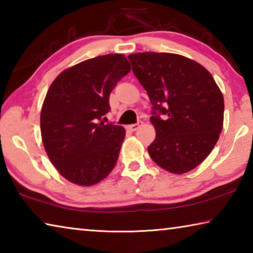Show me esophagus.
Masks as SVG:
<instances>
[{"instance_id": "esophagus-1", "label": "esophagus", "mask_w": 253, "mask_h": 253, "mask_svg": "<svg viewBox=\"0 0 253 253\" xmlns=\"http://www.w3.org/2000/svg\"><path fill=\"white\" fill-rule=\"evenodd\" d=\"M143 125V122H137L136 124H132V125H129L128 126V129L131 130V131H135L138 129V128Z\"/></svg>"}]
</instances>
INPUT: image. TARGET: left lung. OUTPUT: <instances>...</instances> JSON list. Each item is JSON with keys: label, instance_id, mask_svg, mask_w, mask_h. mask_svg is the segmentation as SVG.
I'll list each match as a JSON object with an SVG mask.
<instances>
[{"label": "left lung", "instance_id": "1", "mask_svg": "<svg viewBox=\"0 0 253 253\" xmlns=\"http://www.w3.org/2000/svg\"><path fill=\"white\" fill-rule=\"evenodd\" d=\"M128 59L153 105L156 137L147 148L149 156L169 173L190 172L220 137L224 114L220 88L203 66L183 55L139 52Z\"/></svg>", "mask_w": 253, "mask_h": 253}]
</instances>
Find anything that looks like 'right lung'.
<instances>
[{
  "label": "right lung",
  "instance_id": "1",
  "mask_svg": "<svg viewBox=\"0 0 253 253\" xmlns=\"http://www.w3.org/2000/svg\"><path fill=\"white\" fill-rule=\"evenodd\" d=\"M129 71L124 54L99 55L63 70L51 84L41 137L50 162L69 182L95 185L116 165L126 130L99 121L110 110L111 90Z\"/></svg>",
  "mask_w": 253,
  "mask_h": 253
}]
</instances>
